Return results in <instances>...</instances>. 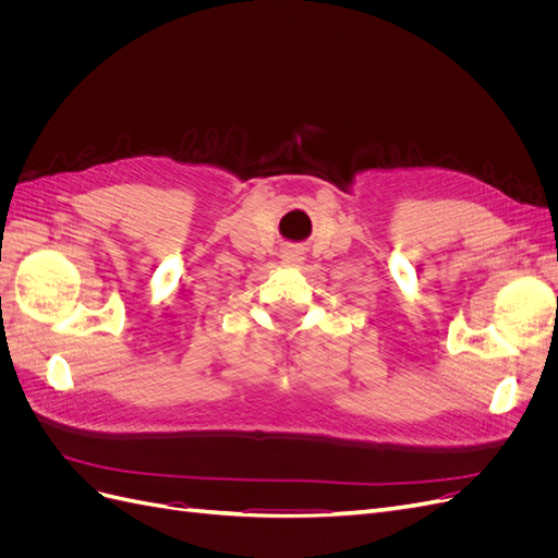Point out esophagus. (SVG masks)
<instances>
[{"mask_svg": "<svg viewBox=\"0 0 558 558\" xmlns=\"http://www.w3.org/2000/svg\"><path fill=\"white\" fill-rule=\"evenodd\" d=\"M281 260H283L286 265H300V263H302V253L295 251V248H283V251H281Z\"/></svg>", "mask_w": 558, "mask_h": 558, "instance_id": "1", "label": "esophagus"}]
</instances>
